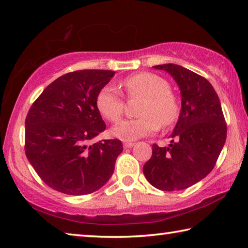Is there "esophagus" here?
Wrapping results in <instances>:
<instances>
[{
	"instance_id": "esophagus-1",
	"label": "esophagus",
	"mask_w": 248,
	"mask_h": 248,
	"mask_svg": "<svg viewBox=\"0 0 248 248\" xmlns=\"http://www.w3.org/2000/svg\"><path fill=\"white\" fill-rule=\"evenodd\" d=\"M133 145H134V143H132V142H124V149H129V148H132Z\"/></svg>"
}]
</instances>
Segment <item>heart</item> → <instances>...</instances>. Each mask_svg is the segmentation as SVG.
<instances>
[{"label":"heart","mask_w":248,"mask_h":248,"mask_svg":"<svg viewBox=\"0 0 248 248\" xmlns=\"http://www.w3.org/2000/svg\"><path fill=\"white\" fill-rule=\"evenodd\" d=\"M120 87L129 98L144 97L141 117L127 119L112 128V134L124 141H134L155 133L159 127L173 124L179 116V100L164 78L150 72L124 78ZM96 107L104 118L117 123L124 114V100L114 86H104L96 97Z\"/></svg>","instance_id":"heart-1"}]
</instances>
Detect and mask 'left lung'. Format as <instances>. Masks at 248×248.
<instances>
[{"label":"left lung","instance_id":"1","mask_svg":"<svg viewBox=\"0 0 248 248\" xmlns=\"http://www.w3.org/2000/svg\"><path fill=\"white\" fill-rule=\"evenodd\" d=\"M174 78L182 94V109L169 148L152 145L143 166L149 183L164 191L182 190L213 170L226 139V123L219 96L207 78L183 66L155 65Z\"/></svg>","mask_w":248,"mask_h":248}]
</instances>
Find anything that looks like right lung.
<instances>
[{"label": "right lung", "instance_id": "obj_1", "mask_svg": "<svg viewBox=\"0 0 248 248\" xmlns=\"http://www.w3.org/2000/svg\"><path fill=\"white\" fill-rule=\"evenodd\" d=\"M114 71L79 70L44 90L25 120V153L41 180L66 195H87L111 177L123 152L118 139L91 141L106 124L96 97Z\"/></svg>", "mask_w": 248, "mask_h": 248}]
</instances>
